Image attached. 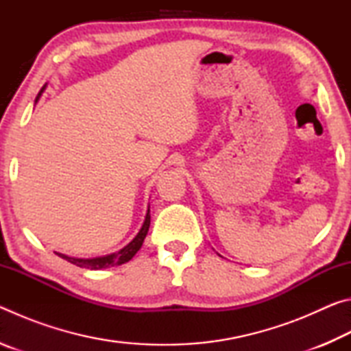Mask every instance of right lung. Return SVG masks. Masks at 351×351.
<instances>
[{
  "mask_svg": "<svg viewBox=\"0 0 351 351\" xmlns=\"http://www.w3.org/2000/svg\"><path fill=\"white\" fill-rule=\"evenodd\" d=\"M45 90H46V85L41 88L38 96L35 97V104L38 102L41 93H43ZM148 228H150V206H148L147 213H145V219H144V223H142V228L139 229V232L136 234L134 239L130 241L127 246H123L121 251L112 252L110 255H102V257H94V258H75V257H68V255H64V254H58V252H57V255L58 257L71 261L73 265L80 266V268H88V269H105V268H111V266L123 265V263H127V261L132 260L136 255V252L139 251L142 243H144L145 237H147Z\"/></svg>",
  "mask_w": 351,
  "mask_h": 351,
  "instance_id": "1",
  "label": "right lung"
}]
</instances>
